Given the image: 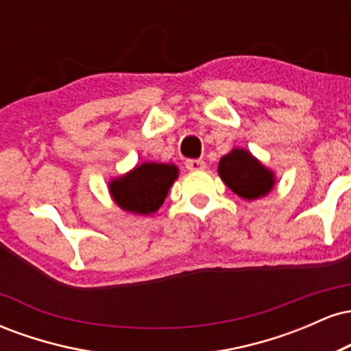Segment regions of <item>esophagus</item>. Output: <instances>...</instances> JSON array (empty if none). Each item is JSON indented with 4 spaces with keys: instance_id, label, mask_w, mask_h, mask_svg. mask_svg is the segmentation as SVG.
<instances>
[{
    "instance_id": "34e87169",
    "label": "esophagus",
    "mask_w": 351,
    "mask_h": 351,
    "mask_svg": "<svg viewBox=\"0 0 351 351\" xmlns=\"http://www.w3.org/2000/svg\"><path fill=\"white\" fill-rule=\"evenodd\" d=\"M184 165H186L189 171H199L206 168V163H204L203 160H186V163Z\"/></svg>"
}]
</instances>
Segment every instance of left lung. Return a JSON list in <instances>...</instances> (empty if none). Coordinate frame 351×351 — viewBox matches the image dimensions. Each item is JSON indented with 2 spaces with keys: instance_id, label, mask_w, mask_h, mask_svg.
I'll list each match as a JSON object with an SVG mask.
<instances>
[{
  "instance_id": "8db88e82",
  "label": "left lung",
  "mask_w": 351,
  "mask_h": 351,
  "mask_svg": "<svg viewBox=\"0 0 351 351\" xmlns=\"http://www.w3.org/2000/svg\"><path fill=\"white\" fill-rule=\"evenodd\" d=\"M217 173L232 193L247 201L264 198L276 186V173L245 148L236 147L224 155Z\"/></svg>"
}]
</instances>
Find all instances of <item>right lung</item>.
Masks as SVG:
<instances>
[{
    "mask_svg": "<svg viewBox=\"0 0 351 351\" xmlns=\"http://www.w3.org/2000/svg\"><path fill=\"white\" fill-rule=\"evenodd\" d=\"M178 175V167L173 163L143 162L108 181V193L123 211L150 216L162 206Z\"/></svg>",
    "mask_w": 351,
    "mask_h": 351,
    "instance_id": "add662e5",
    "label": "right lung"
}]
</instances>
